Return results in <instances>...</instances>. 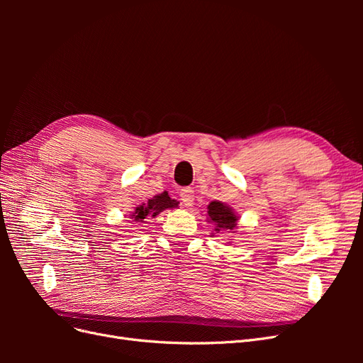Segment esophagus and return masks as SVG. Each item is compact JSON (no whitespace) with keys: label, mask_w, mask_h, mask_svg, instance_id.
I'll use <instances>...</instances> for the list:
<instances>
[{"label":"esophagus","mask_w":363,"mask_h":363,"mask_svg":"<svg viewBox=\"0 0 363 363\" xmlns=\"http://www.w3.org/2000/svg\"><path fill=\"white\" fill-rule=\"evenodd\" d=\"M194 200H195V195H194V189L192 188H183V189H180L182 206L189 207V206L194 204Z\"/></svg>","instance_id":"1"}]
</instances>
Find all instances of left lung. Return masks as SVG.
Returning a JSON list of instances; mask_svg holds the SVG:
<instances>
[{
    "mask_svg": "<svg viewBox=\"0 0 363 363\" xmlns=\"http://www.w3.org/2000/svg\"><path fill=\"white\" fill-rule=\"evenodd\" d=\"M207 215H208V221L213 223L216 225L215 232H221V230H233L236 227L238 216L235 212L225 206L221 201H212L207 206Z\"/></svg>",
    "mask_w": 363,
    "mask_h": 363,
    "instance_id": "left-lung-1",
    "label": "left lung"
}]
</instances>
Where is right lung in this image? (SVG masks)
Here are the masks:
<instances>
[{"mask_svg":"<svg viewBox=\"0 0 363 363\" xmlns=\"http://www.w3.org/2000/svg\"><path fill=\"white\" fill-rule=\"evenodd\" d=\"M175 206H177V201L169 199L168 192H163V194L156 195L152 200H148L147 204H142V206L136 207L135 213L131 215V216L135 218L133 219L135 223H140V221H144V219L148 218V216H156L160 212H163L164 208H172Z\"/></svg>","mask_w":363,"mask_h":363,"instance_id":"right-lung-1","label":"right lung"}]
</instances>
